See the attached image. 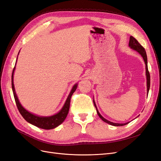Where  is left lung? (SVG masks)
<instances>
[{
    "mask_svg": "<svg viewBox=\"0 0 161 161\" xmlns=\"http://www.w3.org/2000/svg\"><path fill=\"white\" fill-rule=\"evenodd\" d=\"M129 47L131 49L136 51L137 52H138L142 56V57L143 58V60L144 61L145 65H146V76H147V94H148V91L150 89V73L148 72V62H147V53H146V50H144V48L140 44V43H138V42L136 40V39L130 36V41H129ZM93 103H94V105L96 108L97 110V113L98 114L99 118L103 120V121H105V123L109 124L111 125L114 126H122V125H125L126 124H128L129 122L125 123V124H118V123H114L111 122V121L106 119L105 118H104L103 116H102L100 113L99 112L98 109H97V105L95 104V100L93 99Z\"/></svg>",
    "mask_w": 161,
    "mask_h": 161,
    "instance_id": "left-lung-1",
    "label": "left lung"
}]
</instances>
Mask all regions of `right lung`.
Returning a JSON list of instances; mask_svg holds the SVG:
<instances>
[{
  "label": "right lung",
  "mask_w": 161,
  "mask_h": 161,
  "mask_svg": "<svg viewBox=\"0 0 161 161\" xmlns=\"http://www.w3.org/2000/svg\"><path fill=\"white\" fill-rule=\"evenodd\" d=\"M17 58H18V56H17ZM16 63H17V61H16ZM15 66H14V69L13 70L12 77H11L12 89L13 92V95H14V100H15L18 110L19 111V112H20V114L23 116V118L25 119L27 122L42 129L51 130L58 127V125H60L63 121H64L68 114H69L71 97L72 94L74 93V92L76 91L78 84L76 83L74 86H72V88L70 92L69 96L67 97L64 105H63L62 108L60 110L59 112H58L57 114L50 116L37 115L31 113L30 111H28L27 109H25L23 108L22 105L20 103V102H19V100L16 94L15 89H14V86L13 83V75H14V69H15Z\"/></svg>",
  "instance_id": "add662e5"
}]
</instances>
